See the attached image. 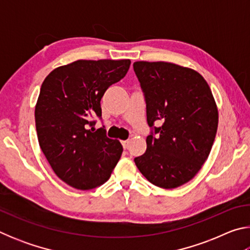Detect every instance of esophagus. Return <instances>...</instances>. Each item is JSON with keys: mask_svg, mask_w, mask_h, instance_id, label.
<instances>
[{"mask_svg": "<svg viewBox=\"0 0 250 250\" xmlns=\"http://www.w3.org/2000/svg\"><path fill=\"white\" fill-rule=\"evenodd\" d=\"M121 145L124 146V149H128L129 145H130V141L129 140H125V141H121Z\"/></svg>", "mask_w": 250, "mask_h": 250, "instance_id": "34e87169", "label": "esophagus"}]
</instances>
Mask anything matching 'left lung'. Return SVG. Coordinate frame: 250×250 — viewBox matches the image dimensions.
Returning <instances> with one entry per match:
<instances>
[{"label": "left lung", "mask_w": 250, "mask_h": 250, "mask_svg": "<svg viewBox=\"0 0 250 250\" xmlns=\"http://www.w3.org/2000/svg\"><path fill=\"white\" fill-rule=\"evenodd\" d=\"M133 69L151 129L135 166L152 184L179 188L196 175L213 146L218 125L213 94L197 71L171 62H137Z\"/></svg>", "instance_id": "obj_1"}]
</instances>
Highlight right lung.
<instances>
[{
  "mask_svg": "<svg viewBox=\"0 0 250 250\" xmlns=\"http://www.w3.org/2000/svg\"><path fill=\"white\" fill-rule=\"evenodd\" d=\"M130 59L77 61L54 69L42 83L35 108L40 146L59 179L77 189H91L109 180L122 153L107 137L100 100L125 77Z\"/></svg>",
  "mask_w": 250,
  "mask_h": 250,
  "instance_id": "right-lung-1",
  "label": "right lung"
}]
</instances>
